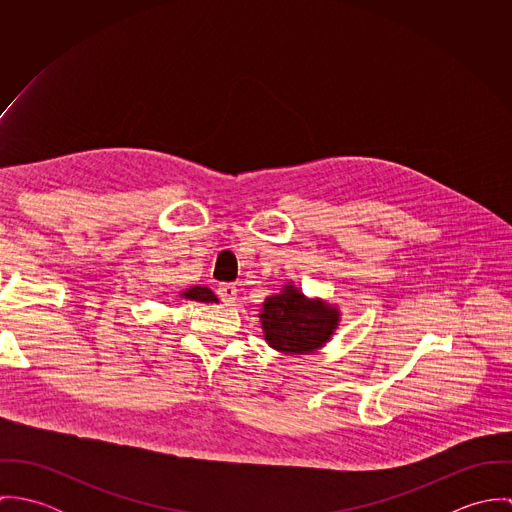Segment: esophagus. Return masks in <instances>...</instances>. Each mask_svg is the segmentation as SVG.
<instances>
[{"label":"esophagus","mask_w":512,"mask_h":512,"mask_svg":"<svg viewBox=\"0 0 512 512\" xmlns=\"http://www.w3.org/2000/svg\"><path fill=\"white\" fill-rule=\"evenodd\" d=\"M217 293H219L220 299H222L226 305H230V303H234L236 297H238V288H236L234 284H220L219 288H217Z\"/></svg>","instance_id":"1"}]
</instances>
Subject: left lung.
Listing matches in <instances>:
<instances>
[{"label": "left lung", "instance_id": "left-lung-1", "mask_svg": "<svg viewBox=\"0 0 512 512\" xmlns=\"http://www.w3.org/2000/svg\"><path fill=\"white\" fill-rule=\"evenodd\" d=\"M260 323L266 343L284 355H313L335 335L341 311L337 305L307 297L293 284L264 299Z\"/></svg>", "mask_w": 512, "mask_h": 512}]
</instances>
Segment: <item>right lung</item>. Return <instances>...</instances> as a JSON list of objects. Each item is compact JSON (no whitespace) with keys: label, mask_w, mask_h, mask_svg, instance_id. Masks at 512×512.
<instances>
[{"label":"right lung","mask_w":512,"mask_h":512,"mask_svg":"<svg viewBox=\"0 0 512 512\" xmlns=\"http://www.w3.org/2000/svg\"><path fill=\"white\" fill-rule=\"evenodd\" d=\"M181 297L191 299V301H201V303H219V297L207 286H191L181 292Z\"/></svg>","instance_id":"obj_1"}]
</instances>
